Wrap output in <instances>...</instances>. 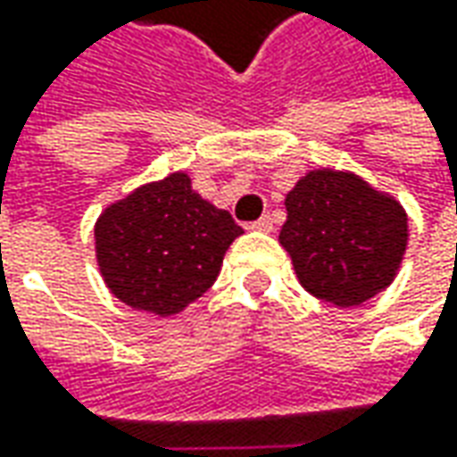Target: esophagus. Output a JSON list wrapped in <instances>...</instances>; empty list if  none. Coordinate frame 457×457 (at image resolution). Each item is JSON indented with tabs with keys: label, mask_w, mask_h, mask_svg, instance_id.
Returning <instances> with one entry per match:
<instances>
[{
	"label": "esophagus",
	"mask_w": 457,
	"mask_h": 457,
	"mask_svg": "<svg viewBox=\"0 0 457 457\" xmlns=\"http://www.w3.org/2000/svg\"><path fill=\"white\" fill-rule=\"evenodd\" d=\"M249 228H254V231H272V219H270V216H262V219L254 220Z\"/></svg>",
	"instance_id": "1"
}]
</instances>
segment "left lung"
I'll return each instance as SVG.
<instances>
[{"label":"left lung","instance_id":"8db88e82","mask_svg":"<svg viewBox=\"0 0 457 457\" xmlns=\"http://www.w3.org/2000/svg\"><path fill=\"white\" fill-rule=\"evenodd\" d=\"M279 244L300 285L336 307H356L386 290L407 252V213L353 172L320 167L285 198Z\"/></svg>","mask_w":457,"mask_h":457}]
</instances>
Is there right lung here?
<instances>
[{
	"label": "right lung",
	"mask_w": 457,
	"mask_h": 457,
	"mask_svg": "<svg viewBox=\"0 0 457 457\" xmlns=\"http://www.w3.org/2000/svg\"><path fill=\"white\" fill-rule=\"evenodd\" d=\"M241 234L231 213L203 201L185 172L112 203L94 228L106 287L160 318L185 310L216 282L226 249Z\"/></svg>",
	"instance_id": "1"
}]
</instances>
